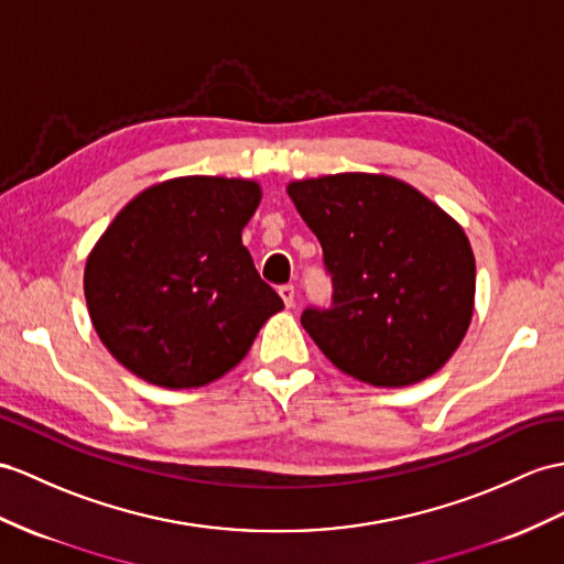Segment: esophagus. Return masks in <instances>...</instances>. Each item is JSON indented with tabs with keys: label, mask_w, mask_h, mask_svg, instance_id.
<instances>
[{
	"label": "esophagus",
	"mask_w": 564,
	"mask_h": 564,
	"mask_svg": "<svg viewBox=\"0 0 564 564\" xmlns=\"http://www.w3.org/2000/svg\"><path fill=\"white\" fill-rule=\"evenodd\" d=\"M278 292H280L282 301H284V306L292 308L294 306V284H280Z\"/></svg>",
	"instance_id": "34e87169"
}]
</instances>
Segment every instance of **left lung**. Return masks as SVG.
Instances as JSON below:
<instances>
[{"mask_svg":"<svg viewBox=\"0 0 564 564\" xmlns=\"http://www.w3.org/2000/svg\"><path fill=\"white\" fill-rule=\"evenodd\" d=\"M323 246L329 306L301 325L339 370L402 388L443 368L474 313L476 265L464 229L414 186L386 174L290 184Z\"/></svg>","mask_w":564,"mask_h":564,"instance_id":"8db88e82","label":"left lung"}]
</instances>
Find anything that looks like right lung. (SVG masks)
<instances>
[{"label": "right lung", "mask_w": 564, "mask_h": 564, "mask_svg": "<svg viewBox=\"0 0 564 564\" xmlns=\"http://www.w3.org/2000/svg\"><path fill=\"white\" fill-rule=\"evenodd\" d=\"M253 182L182 176L123 208L86 263L95 333L131 373L160 388H200L235 368L282 299L260 280L241 229Z\"/></svg>", "instance_id": "obj_1"}]
</instances>
